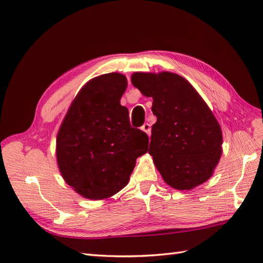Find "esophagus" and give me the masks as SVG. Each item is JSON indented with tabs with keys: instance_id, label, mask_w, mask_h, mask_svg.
Segmentation results:
<instances>
[{
	"instance_id": "esophagus-1",
	"label": "esophagus",
	"mask_w": 263,
	"mask_h": 263,
	"mask_svg": "<svg viewBox=\"0 0 263 263\" xmlns=\"http://www.w3.org/2000/svg\"><path fill=\"white\" fill-rule=\"evenodd\" d=\"M141 129L144 130L145 133H147V135H149V136H150V133H151V126H150V124L145 123L144 125L141 126Z\"/></svg>"
}]
</instances>
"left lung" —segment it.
Masks as SVG:
<instances>
[{"label":"left lung","mask_w":263,"mask_h":263,"mask_svg":"<svg viewBox=\"0 0 263 263\" xmlns=\"http://www.w3.org/2000/svg\"><path fill=\"white\" fill-rule=\"evenodd\" d=\"M132 83L153 97L157 122L149 154L165 183L191 190L209 180L221 156V129L212 110L184 78L171 72L132 76Z\"/></svg>","instance_id":"left-lung-1"}]
</instances>
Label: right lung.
<instances>
[{
    "label": "right lung",
    "mask_w": 263,
    "mask_h": 263,
    "mask_svg": "<svg viewBox=\"0 0 263 263\" xmlns=\"http://www.w3.org/2000/svg\"><path fill=\"white\" fill-rule=\"evenodd\" d=\"M127 79L107 73L78 93L57 136V160L63 179L90 200H103L126 186L136 159L147 153L148 135L134 128L121 105Z\"/></svg>",
    "instance_id": "right-lung-1"
}]
</instances>
